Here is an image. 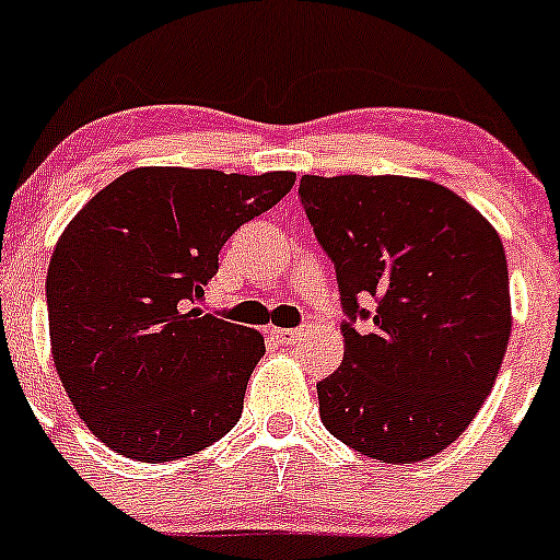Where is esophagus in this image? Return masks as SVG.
I'll list each match as a JSON object with an SVG mask.
<instances>
[{
	"label": "esophagus",
	"instance_id": "esophagus-1",
	"mask_svg": "<svg viewBox=\"0 0 560 560\" xmlns=\"http://www.w3.org/2000/svg\"><path fill=\"white\" fill-rule=\"evenodd\" d=\"M269 336H272L278 345H296L299 339H302V330H288V328H269Z\"/></svg>",
	"mask_w": 560,
	"mask_h": 560
}]
</instances>
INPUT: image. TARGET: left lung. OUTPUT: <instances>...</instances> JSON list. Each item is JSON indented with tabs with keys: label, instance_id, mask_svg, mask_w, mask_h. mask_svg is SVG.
Here are the masks:
<instances>
[{
	"label": "left lung",
	"instance_id": "left-lung-1",
	"mask_svg": "<svg viewBox=\"0 0 560 560\" xmlns=\"http://www.w3.org/2000/svg\"><path fill=\"white\" fill-rule=\"evenodd\" d=\"M306 219L330 256L347 315L345 360L317 384L320 419L341 443L411 465L472 422L508 350V258L480 210L411 176H302Z\"/></svg>",
	"mask_w": 560,
	"mask_h": 560
}]
</instances>
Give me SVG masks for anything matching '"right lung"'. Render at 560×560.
Instances as JSON below:
<instances>
[{"instance_id":"1","label":"right lung","mask_w":560,"mask_h":560,"mask_svg":"<svg viewBox=\"0 0 560 560\" xmlns=\"http://www.w3.org/2000/svg\"><path fill=\"white\" fill-rule=\"evenodd\" d=\"M293 182L291 171L133 167L69 221L47 267L50 350L104 446L158 465L237 424L264 336L197 302L221 245Z\"/></svg>"}]
</instances>
